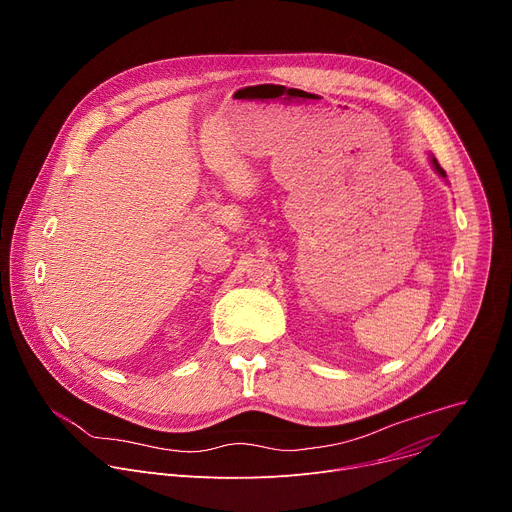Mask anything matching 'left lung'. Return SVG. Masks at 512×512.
Wrapping results in <instances>:
<instances>
[{
  "label": "left lung",
  "instance_id": "1",
  "mask_svg": "<svg viewBox=\"0 0 512 512\" xmlns=\"http://www.w3.org/2000/svg\"><path fill=\"white\" fill-rule=\"evenodd\" d=\"M428 162H430V166H432V170H435V172H437V174H439V176H441V178H443V180H445V178H447V174H445V170H443V168H441V166H439V162H437V157H435V155H432V153H430V155H428Z\"/></svg>",
  "mask_w": 512,
  "mask_h": 512
}]
</instances>
